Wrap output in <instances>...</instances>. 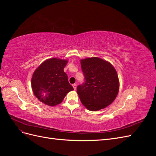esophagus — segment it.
Listing matches in <instances>:
<instances>
[{
  "label": "esophagus",
  "mask_w": 156,
  "mask_h": 156,
  "mask_svg": "<svg viewBox=\"0 0 156 156\" xmlns=\"http://www.w3.org/2000/svg\"><path fill=\"white\" fill-rule=\"evenodd\" d=\"M72 86H73L74 90H76V88H77V84H73Z\"/></svg>",
  "instance_id": "esophagus-1"
}]
</instances>
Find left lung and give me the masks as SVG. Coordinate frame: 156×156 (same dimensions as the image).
I'll return each instance as SVG.
<instances>
[{"label":"left lung","mask_w":156,"mask_h":156,"mask_svg":"<svg viewBox=\"0 0 156 156\" xmlns=\"http://www.w3.org/2000/svg\"><path fill=\"white\" fill-rule=\"evenodd\" d=\"M84 83L77 87L83 105L92 111L109 105L119 90V80L112 65L98 57L81 60Z\"/></svg>","instance_id":"1"}]
</instances>
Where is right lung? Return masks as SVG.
I'll use <instances>...</instances> for the list:
<instances>
[{
	"label": "right lung",
	"instance_id": "right-lung-1",
	"mask_svg": "<svg viewBox=\"0 0 156 156\" xmlns=\"http://www.w3.org/2000/svg\"><path fill=\"white\" fill-rule=\"evenodd\" d=\"M68 60L56 58L46 60L33 73L31 85L38 100L49 106H55L64 100L67 93L73 90L64 72Z\"/></svg>",
	"mask_w": 156,
	"mask_h": 156
}]
</instances>
